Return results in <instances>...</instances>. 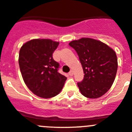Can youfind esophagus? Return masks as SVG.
Wrapping results in <instances>:
<instances>
[{
  "instance_id": "obj_1",
  "label": "esophagus",
  "mask_w": 132,
  "mask_h": 132,
  "mask_svg": "<svg viewBox=\"0 0 132 132\" xmlns=\"http://www.w3.org/2000/svg\"><path fill=\"white\" fill-rule=\"evenodd\" d=\"M68 74L70 75V76H73V72L72 70H71V71L68 73Z\"/></svg>"
}]
</instances>
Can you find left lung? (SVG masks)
Here are the masks:
<instances>
[{
	"mask_svg": "<svg viewBox=\"0 0 132 132\" xmlns=\"http://www.w3.org/2000/svg\"><path fill=\"white\" fill-rule=\"evenodd\" d=\"M79 55L84 79L77 83L84 97L97 98L106 93L114 82L118 67L116 52L107 44L91 38L70 42Z\"/></svg>",
	"mask_w": 132,
	"mask_h": 132,
	"instance_id": "1",
	"label": "left lung"
}]
</instances>
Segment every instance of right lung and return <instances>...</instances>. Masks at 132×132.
Instances as JSON below:
<instances>
[{
  "label": "right lung",
  "instance_id": "obj_1",
  "mask_svg": "<svg viewBox=\"0 0 132 132\" xmlns=\"http://www.w3.org/2000/svg\"><path fill=\"white\" fill-rule=\"evenodd\" d=\"M59 44L51 39H33L23 44L19 52L23 80L34 94L42 98L58 95L67 79L58 72L59 64L53 59Z\"/></svg>",
  "mask_w": 132,
  "mask_h": 132
}]
</instances>
